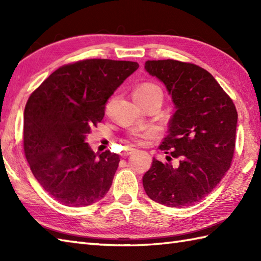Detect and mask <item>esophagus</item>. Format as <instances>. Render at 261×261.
<instances>
[{
	"instance_id": "1",
	"label": "esophagus",
	"mask_w": 261,
	"mask_h": 261,
	"mask_svg": "<svg viewBox=\"0 0 261 261\" xmlns=\"http://www.w3.org/2000/svg\"><path fill=\"white\" fill-rule=\"evenodd\" d=\"M136 151V149H134V148H125L124 150H123V152H122L121 154L123 157H126V156H129V154H131V153H134Z\"/></svg>"
}]
</instances>
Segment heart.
<instances>
[{
  "label": "heart",
  "instance_id": "heart-1",
  "mask_svg": "<svg viewBox=\"0 0 261 261\" xmlns=\"http://www.w3.org/2000/svg\"><path fill=\"white\" fill-rule=\"evenodd\" d=\"M134 96L136 101H143V99L150 98L153 96H159L160 99H163V93L162 90L157 86L152 84V83H143V84L138 86L135 92ZM154 137V131L152 130H146V131H134L129 135V140L131 142L136 143V145H145L147 141H149L151 138Z\"/></svg>",
  "mask_w": 261,
  "mask_h": 261
}]
</instances>
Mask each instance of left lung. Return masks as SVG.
Here are the masks:
<instances>
[{
	"label": "left lung",
	"mask_w": 261,
	"mask_h": 261,
	"mask_svg": "<svg viewBox=\"0 0 261 261\" xmlns=\"http://www.w3.org/2000/svg\"><path fill=\"white\" fill-rule=\"evenodd\" d=\"M145 68L167 87L176 105L159 149L142 177L149 198L169 207L192 206L206 197L229 170L236 150L238 112L232 98L199 66L174 59L147 60ZM173 158L177 164H170Z\"/></svg>",
	"instance_id": "left-lung-1"
}]
</instances>
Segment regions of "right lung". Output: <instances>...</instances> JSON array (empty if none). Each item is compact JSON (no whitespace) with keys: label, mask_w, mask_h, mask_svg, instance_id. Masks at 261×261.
Segmentation results:
<instances>
[{"label":"right lung","mask_w":261,"mask_h":261,"mask_svg":"<svg viewBox=\"0 0 261 261\" xmlns=\"http://www.w3.org/2000/svg\"><path fill=\"white\" fill-rule=\"evenodd\" d=\"M136 62L83 59L64 65L28 98L23 149L33 176L49 195L66 206H87L109 192L119 154L98 156L85 142L104 118L105 105Z\"/></svg>","instance_id":"obj_1"}]
</instances>
